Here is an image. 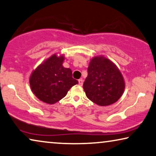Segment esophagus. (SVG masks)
Returning a JSON list of instances; mask_svg holds the SVG:
<instances>
[{"mask_svg": "<svg viewBox=\"0 0 156 156\" xmlns=\"http://www.w3.org/2000/svg\"><path fill=\"white\" fill-rule=\"evenodd\" d=\"M78 82H79V84H80V86H82V84H83V80H82V79H80V80H78Z\"/></svg>", "mask_w": 156, "mask_h": 156, "instance_id": "esophagus-1", "label": "esophagus"}]
</instances>
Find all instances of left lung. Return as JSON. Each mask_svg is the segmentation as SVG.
<instances>
[{
	"instance_id": "obj_1",
	"label": "left lung",
	"mask_w": 156,
	"mask_h": 156,
	"mask_svg": "<svg viewBox=\"0 0 156 156\" xmlns=\"http://www.w3.org/2000/svg\"><path fill=\"white\" fill-rule=\"evenodd\" d=\"M83 88L90 101L107 106L119 100L125 91V83L116 65L104 56L98 55L89 62Z\"/></svg>"
}]
</instances>
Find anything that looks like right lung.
<instances>
[{
	"label": "right lung",
	"mask_w": 156,
	"mask_h": 156,
	"mask_svg": "<svg viewBox=\"0 0 156 156\" xmlns=\"http://www.w3.org/2000/svg\"><path fill=\"white\" fill-rule=\"evenodd\" d=\"M65 56L53 54L32 72L29 77L31 91L43 102L54 104L66 96L78 81L71 69L63 67Z\"/></svg>",
	"instance_id": "1"
}]
</instances>
